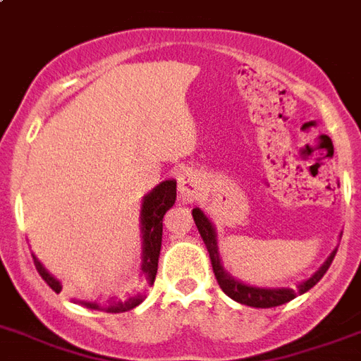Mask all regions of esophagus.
<instances>
[{"label":"esophagus","instance_id":"34e87169","mask_svg":"<svg viewBox=\"0 0 361 361\" xmlns=\"http://www.w3.org/2000/svg\"><path fill=\"white\" fill-rule=\"evenodd\" d=\"M199 178L191 170H183L178 176V192H180V200L183 202H192L199 197Z\"/></svg>","mask_w":361,"mask_h":361}]
</instances>
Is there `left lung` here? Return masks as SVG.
<instances>
[{
    "instance_id": "left-lung-1",
    "label": "left lung",
    "mask_w": 361,
    "mask_h": 361,
    "mask_svg": "<svg viewBox=\"0 0 361 361\" xmlns=\"http://www.w3.org/2000/svg\"><path fill=\"white\" fill-rule=\"evenodd\" d=\"M192 219L197 224V229H199L202 240H204L206 247H208V254H210L212 259V269H214V274H216V280L219 288L225 291V295H229L231 299H235L236 302L240 305H246V307H255V309H271V307H279V305H284V302L295 299L299 293H305L309 291L312 286H316L320 282V279L326 274V271L331 265L337 250L331 252V255L327 257L326 263L318 269V271L310 276L309 280H305L299 290H290V288H276V290H267V288H254V286L240 284L238 280L231 279L229 274L225 272V269L221 267V261H219V254H217V240H216V231L212 227L210 219L202 214V210L195 208L192 210Z\"/></svg>"
}]
</instances>
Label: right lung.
<instances>
[{
	"instance_id": "1",
	"label": "right lung",
	"mask_w": 361,
	"mask_h": 361,
	"mask_svg": "<svg viewBox=\"0 0 361 361\" xmlns=\"http://www.w3.org/2000/svg\"><path fill=\"white\" fill-rule=\"evenodd\" d=\"M176 202V181L169 180L162 181L161 185H157L153 191L144 199L142 204V233H144V250H142V288L140 290H132L123 297H109L106 302H85L87 307L102 312H126L137 307L140 302L145 299V290L153 286L157 276V267H159V254H161L162 244V217L164 214L174 206ZM35 269L39 272V276L45 280L51 290L60 293L62 286L54 276H51L45 271V267L41 265L39 261L34 257Z\"/></svg>"
}]
</instances>
